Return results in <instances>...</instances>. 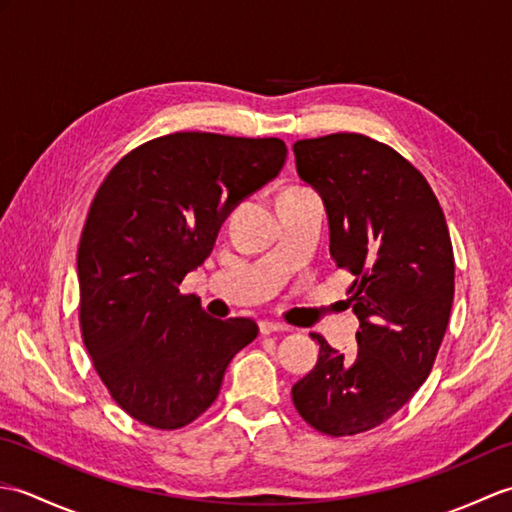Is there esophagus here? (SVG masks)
<instances>
[{"label":"esophagus","instance_id":"obj_1","mask_svg":"<svg viewBox=\"0 0 512 512\" xmlns=\"http://www.w3.org/2000/svg\"><path fill=\"white\" fill-rule=\"evenodd\" d=\"M288 328L284 323H277V321H259V332L262 334H275V332H286Z\"/></svg>","mask_w":512,"mask_h":512}]
</instances>
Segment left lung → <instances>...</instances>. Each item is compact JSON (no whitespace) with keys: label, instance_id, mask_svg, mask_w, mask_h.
I'll use <instances>...</instances> for the list:
<instances>
[{"label":"left lung","instance_id":"obj_1","mask_svg":"<svg viewBox=\"0 0 512 512\" xmlns=\"http://www.w3.org/2000/svg\"><path fill=\"white\" fill-rule=\"evenodd\" d=\"M292 149L328 211L336 268L354 275L347 301L361 321L354 358L312 334L319 361L292 402L325 436H356L405 407L436 361L455 290L449 228L429 182L389 145L343 132Z\"/></svg>","mask_w":512,"mask_h":512}]
</instances>
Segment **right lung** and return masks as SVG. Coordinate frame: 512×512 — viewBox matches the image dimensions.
<instances>
[{
    "instance_id": "add662e5",
    "label": "right lung",
    "mask_w": 512,
    "mask_h": 512,
    "mask_svg": "<svg viewBox=\"0 0 512 512\" xmlns=\"http://www.w3.org/2000/svg\"><path fill=\"white\" fill-rule=\"evenodd\" d=\"M286 156L279 138L176 132L129 151L96 191L76 255L81 334L134 420L187 427L257 336L255 321L213 319L180 284L209 257L228 213L277 178Z\"/></svg>"
}]
</instances>
